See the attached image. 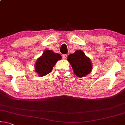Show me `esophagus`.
Listing matches in <instances>:
<instances>
[{
    "instance_id": "esophagus-1",
    "label": "esophagus",
    "mask_w": 125,
    "mask_h": 125,
    "mask_svg": "<svg viewBox=\"0 0 125 125\" xmlns=\"http://www.w3.org/2000/svg\"><path fill=\"white\" fill-rule=\"evenodd\" d=\"M67 55L64 54V55H62V58H63V59H66V58H67Z\"/></svg>"
}]
</instances>
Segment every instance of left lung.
Here are the masks:
<instances>
[{"instance_id":"obj_1","label":"left lung","mask_w":125,"mask_h":125,"mask_svg":"<svg viewBox=\"0 0 125 125\" xmlns=\"http://www.w3.org/2000/svg\"><path fill=\"white\" fill-rule=\"evenodd\" d=\"M67 61L72 66L74 74L78 77L82 78L92 70V63L82 50H76L68 56Z\"/></svg>"}]
</instances>
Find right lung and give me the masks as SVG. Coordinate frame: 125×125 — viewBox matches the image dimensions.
<instances>
[{"label": "right lung", "instance_id": "add662e5", "mask_svg": "<svg viewBox=\"0 0 125 125\" xmlns=\"http://www.w3.org/2000/svg\"><path fill=\"white\" fill-rule=\"evenodd\" d=\"M62 59V56L52 51L46 50L36 60L35 70L39 76H45L52 70L57 61Z\"/></svg>", "mask_w": 125, "mask_h": 125}]
</instances>
